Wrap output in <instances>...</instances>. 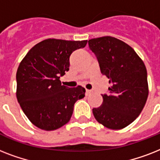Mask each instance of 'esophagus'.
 Masks as SVG:
<instances>
[{"label":"esophagus","mask_w":160,"mask_h":160,"mask_svg":"<svg viewBox=\"0 0 160 160\" xmlns=\"http://www.w3.org/2000/svg\"><path fill=\"white\" fill-rule=\"evenodd\" d=\"M91 93H92V91H91V90H86V91H85V95H86V96H88V95H91Z\"/></svg>","instance_id":"1"}]
</instances>
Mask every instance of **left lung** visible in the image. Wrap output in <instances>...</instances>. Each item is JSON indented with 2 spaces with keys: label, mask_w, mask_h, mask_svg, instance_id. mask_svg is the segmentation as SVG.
I'll return each instance as SVG.
<instances>
[{
  "label": "left lung",
  "mask_w": 160,
  "mask_h": 160,
  "mask_svg": "<svg viewBox=\"0 0 160 160\" xmlns=\"http://www.w3.org/2000/svg\"><path fill=\"white\" fill-rule=\"evenodd\" d=\"M88 43L110 84L109 94L101 95L102 105L93 109V114L109 129H123L139 116L146 103L145 65L129 45L114 37L91 39Z\"/></svg>",
  "instance_id": "left-lung-1"
}]
</instances>
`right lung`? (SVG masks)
<instances>
[{
	"instance_id": "obj_1",
	"label": "right lung",
	"mask_w": 160,
	"mask_h": 160,
	"mask_svg": "<svg viewBox=\"0 0 160 160\" xmlns=\"http://www.w3.org/2000/svg\"><path fill=\"white\" fill-rule=\"evenodd\" d=\"M87 41L47 39L29 51L16 72V97L30 121L44 130H55L70 121L74 105L85 97L82 86L69 88L60 78L70 70L73 51Z\"/></svg>"
}]
</instances>
